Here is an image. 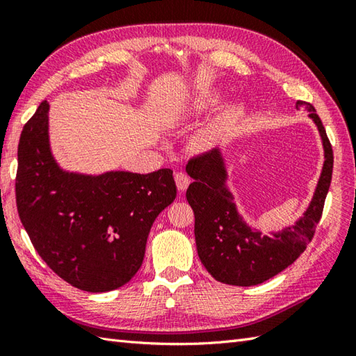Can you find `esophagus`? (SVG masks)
Here are the masks:
<instances>
[{
	"mask_svg": "<svg viewBox=\"0 0 356 356\" xmlns=\"http://www.w3.org/2000/svg\"><path fill=\"white\" fill-rule=\"evenodd\" d=\"M174 180H176V185L179 188V191H185L188 185H190V177H188V174L184 172V171L174 172Z\"/></svg>",
	"mask_w": 356,
	"mask_h": 356,
	"instance_id": "obj_1",
	"label": "esophagus"
}]
</instances>
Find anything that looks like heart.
<instances>
[{
  "instance_id": "1",
  "label": "heart",
  "mask_w": 356,
  "mask_h": 356,
  "mask_svg": "<svg viewBox=\"0 0 356 356\" xmlns=\"http://www.w3.org/2000/svg\"><path fill=\"white\" fill-rule=\"evenodd\" d=\"M222 101V95L220 93H216V92H205L202 93V96L195 102V107L200 108V110H205V108H213L216 105L220 104ZM241 115V108L237 107V105H234V107L226 110L223 115L218 118V120L216 122V125L213 127V130H218V128H222L225 125H229L232 124L234 120H236L238 116Z\"/></svg>"
}]
</instances>
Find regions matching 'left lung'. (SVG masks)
<instances>
[{
    "instance_id": "1",
    "label": "left lung",
    "mask_w": 356,
    "mask_h": 356,
    "mask_svg": "<svg viewBox=\"0 0 356 356\" xmlns=\"http://www.w3.org/2000/svg\"><path fill=\"white\" fill-rule=\"evenodd\" d=\"M318 127L323 139V172L314 199L305 216L293 226L274 237L254 232L241 222L231 193L225 188L226 171L217 149L190 159L186 171L194 179L188 186L186 200L194 211V236L197 254L217 282L232 286H254L284 270L305 252L318 225L334 170V151L312 104L298 101Z\"/></svg>"
}]
</instances>
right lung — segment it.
Returning <instances> with one entry per match:
<instances>
[{"mask_svg":"<svg viewBox=\"0 0 356 356\" xmlns=\"http://www.w3.org/2000/svg\"><path fill=\"white\" fill-rule=\"evenodd\" d=\"M47 101L22 128L15 194L36 252L64 282L107 292L130 282L156 217L176 199L172 170L97 177L58 168L49 148Z\"/></svg>","mask_w":356,"mask_h":356,"instance_id":"1","label":"right lung"}]
</instances>
